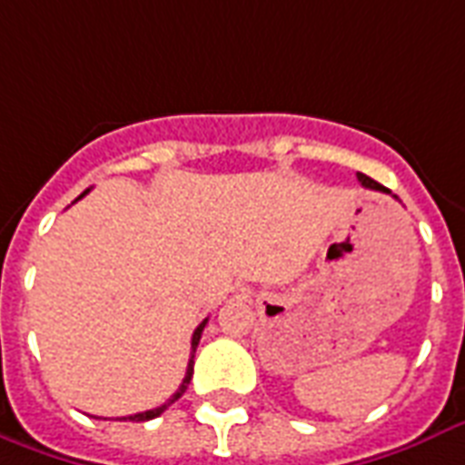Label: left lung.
Wrapping results in <instances>:
<instances>
[{"instance_id": "8db88e82", "label": "left lung", "mask_w": 465, "mask_h": 465, "mask_svg": "<svg viewBox=\"0 0 465 465\" xmlns=\"http://www.w3.org/2000/svg\"><path fill=\"white\" fill-rule=\"evenodd\" d=\"M356 179H359V182H361V186H366V189H376V192L391 193V192H388V189H386V186H381L379 182H373V179H371V176L361 174V172H359V174H356Z\"/></svg>"}]
</instances>
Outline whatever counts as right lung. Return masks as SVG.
<instances>
[{
    "label": "right lung",
    "instance_id": "obj_1",
    "mask_svg": "<svg viewBox=\"0 0 465 465\" xmlns=\"http://www.w3.org/2000/svg\"><path fill=\"white\" fill-rule=\"evenodd\" d=\"M86 193H89V189H86V192L82 193V196H86ZM82 196H79V199H82ZM206 322H208V318L203 320V322H201V325L196 327V330H193V337H192V359H189V366H186V376H183L182 386L176 388V393L172 395V398H169V401L164 402V405H160V408L145 410V412H138V415H131V417H121V420H131V422H147V420H154V417H160L162 412H164V410H167L169 405H172V402H176V401H179V398H182L183 393H186V386H189V381H192V376H193V354H196V347H199L201 332H203V327H206Z\"/></svg>",
    "mask_w": 465,
    "mask_h": 465
}]
</instances>
